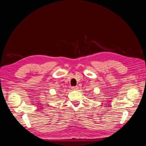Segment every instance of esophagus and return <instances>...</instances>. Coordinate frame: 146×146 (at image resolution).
<instances>
[{
	"instance_id": "34e87169",
	"label": "esophagus",
	"mask_w": 146,
	"mask_h": 146,
	"mask_svg": "<svg viewBox=\"0 0 146 146\" xmlns=\"http://www.w3.org/2000/svg\"><path fill=\"white\" fill-rule=\"evenodd\" d=\"M78 86H73L72 88V89H73V90H77V89H78Z\"/></svg>"
}]
</instances>
